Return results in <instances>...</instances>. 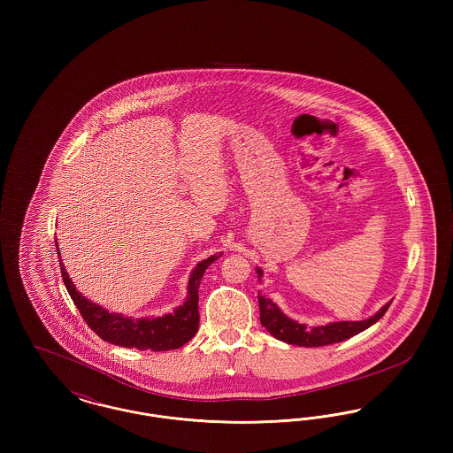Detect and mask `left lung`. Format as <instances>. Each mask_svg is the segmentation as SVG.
<instances>
[{"label":"left lung","instance_id":"1","mask_svg":"<svg viewBox=\"0 0 453 453\" xmlns=\"http://www.w3.org/2000/svg\"><path fill=\"white\" fill-rule=\"evenodd\" d=\"M257 273H258V280L261 281L263 270L259 266H257ZM258 302L261 326L266 327V331L273 338L280 340L283 343H288V345L307 346V348L345 342L348 338L365 331L366 327H370L372 324L377 323L386 314V311L390 305V302H388L372 318L364 319V321H338V323L307 327L305 324L297 323V321L290 319L288 316H285L281 312L280 307L272 299L258 294Z\"/></svg>","mask_w":453,"mask_h":453}]
</instances>
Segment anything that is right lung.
I'll list each match as a JSON object with an SVG mask.
<instances>
[{
  "instance_id": "right-lung-1",
  "label": "right lung",
  "mask_w": 453,
  "mask_h": 453,
  "mask_svg": "<svg viewBox=\"0 0 453 453\" xmlns=\"http://www.w3.org/2000/svg\"><path fill=\"white\" fill-rule=\"evenodd\" d=\"M58 242V241H56ZM58 246V244H56ZM59 257V248H58ZM222 253L212 255L207 259H202L188 277L187 287V299L174 307L173 312H168L159 318H139L134 319L129 316L110 312L105 307L87 299L81 292L76 290L74 283L69 279L63 261L61 273L65 280V288L81 312L83 319L88 326L104 340L111 345L124 346V348H137V349H151V351H168L178 349L185 343H188L198 329V287L200 280L209 268L211 263L220 258Z\"/></svg>"
}]
</instances>
